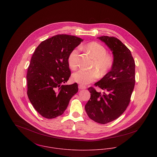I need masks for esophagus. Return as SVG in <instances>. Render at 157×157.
Masks as SVG:
<instances>
[{
	"label": "esophagus",
	"instance_id": "obj_1",
	"mask_svg": "<svg viewBox=\"0 0 157 157\" xmlns=\"http://www.w3.org/2000/svg\"><path fill=\"white\" fill-rule=\"evenodd\" d=\"M86 88V87L85 86H83V85H78V89L79 90H85Z\"/></svg>",
	"mask_w": 157,
	"mask_h": 157
}]
</instances>
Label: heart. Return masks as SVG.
<instances>
[{"label": "heart", "instance_id": "b5f03b06", "mask_svg": "<svg viewBox=\"0 0 157 157\" xmlns=\"http://www.w3.org/2000/svg\"><path fill=\"white\" fill-rule=\"evenodd\" d=\"M94 59L91 70L80 69L72 74L74 82L86 85L94 82L98 77L106 75L112 69L114 64V58L112 55L107 53V50L103 45L97 42H90L83 47ZM79 49H73L67 57V62L70 68L75 70L78 66Z\"/></svg>", "mask_w": 157, "mask_h": 157}]
</instances>
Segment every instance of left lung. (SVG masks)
Listing matches in <instances>:
<instances>
[{"label":"left lung","mask_w":157,"mask_h":157,"mask_svg":"<svg viewBox=\"0 0 157 157\" xmlns=\"http://www.w3.org/2000/svg\"><path fill=\"white\" fill-rule=\"evenodd\" d=\"M112 52L114 64L109 73L95 83L107 92L88 88L90 98L85 105L88 117L94 121L106 124L118 118L126 109L135 86V61L131 51L114 37H97Z\"/></svg>","instance_id":"obj_1"}]
</instances>
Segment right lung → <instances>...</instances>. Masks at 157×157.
<instances>
[{
    "label": "right lung",
    "mask_w": 157,
    "mask_h": 157,
    "mask_svg": "<svg viewBox=\"0 0 157 157\" xmlns=\"http://www.w3.org/2000/svg\"><path fill=\"white\" fill-rule=\"evenodd\" d=\"M83 40L60 34L40 43L32 56L28 68L27 95L34 109L51 119L60 116L78 92V85H64L71 75L67 62L70 52Z\"/></svg>",
    "instance_id": "obj_1"
}]
</instances>
